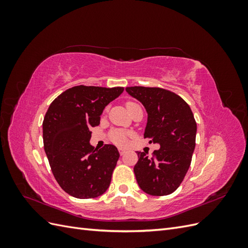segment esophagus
I'll use <instances>...</instances> for the list:
<instances>
[{
	"label": "esophagus",
	"instance_id": "34e87169",
	"mask_svg": "<svg viewBox=\"0 0 248 248\" xmlns=\"http://www.w3.org/2000/svg\"><path fill=\"white\" fill-rule=\"evenodd\" d=\"M119 153H120V155H124L126 153V150L122 149V148H119Z\"/></svg>",
	"mask_w": 248,
	"mask_h": 248
}]
</instances>
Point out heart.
I'll use <instances>...</instances> for the list:
<instances>
[{"mask_svg":"<svg viewBox=\"0 0 248 248\" xmlns=\"http://www.w3.org/2000/svg\"><path fill=\"white\" fill-rule=\"evenodd\" d=\"M136 106H138V104L132 101L126 102V108L128 110ZM109 139L114 144L118 146H125L127 141H128V133L122 129H114L109 132Z\"/></svg>","mask_w":248,"mask_h":248,"instance_id":"b5f03b06","label":"heart"}]
</instances>
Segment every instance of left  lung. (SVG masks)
<instances>
[{
  "instance_id": "1",
  "label": "left lung",
  "mask_w": 248,
  "mask_h": 248,
  "mask_svg": "<svg viewBox=\"0 0 248 248\" xmlns=\"http://www.w3.org/2000/svg\"><path fill=\"white\" fill-rule=\"evenodd\" d=\"M126 92L147 109L144 138L159 144L152 156L138 152L133 168L138 184L146 193L161 197L174 192L188 170L196 147L197 122L186 101L158 87H127Z\"/></svg>"
}]
</instances>
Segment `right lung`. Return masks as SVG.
Masks as SVG:
<instances>
[{
	"instance_id": "1",
	"label": "right lung",
	"mask_w": 248,
	"mask_h": 248,
	"mask_svg": "<svg viewBox=\"0 0 248 248\" xmlns=\"http://www.w3.org/2000/svg\"><path fill=\"white\" fill-rule=\"evenodd\" d=\"M123 91L80 85L50 103L42 123L44 151L57 182L71 197L94 199L108 188L120 155L110 144L94 149L90 129L99 125L104 108Z\"/></svg>"
}]
</instances>
